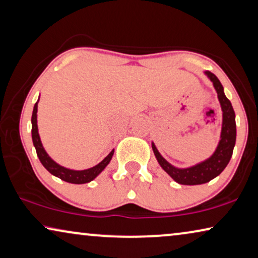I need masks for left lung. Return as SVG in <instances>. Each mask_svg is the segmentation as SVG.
<instances>
[{
  "label": "left lung",
  "mask_w": 258,
  "mask_h": 258,
  "mask_svg": "<svg viewBox=\"0 0 258 258\" xmlns=\"http://www.w3.org/2000/svg\"><path fill=\"white\" fill-rule=\"evenodd\" d=\"M205 75L213 83V87L218 94V99L220 103L222 111V126L220 140L215 148L214 153L209 159L202 161L192 167L177 168L169 163L164 157L157 151L156 146L152 142V148L157 162L170 177L183 185H198L210 182L221 174L224 169L227 167L230 157L233 155V149L236 141V124L235 112L229 99L226 97L224 87L220 81L211 72H204Z\"/></svg>",
  "instance_id": "1"
}]
</instances>
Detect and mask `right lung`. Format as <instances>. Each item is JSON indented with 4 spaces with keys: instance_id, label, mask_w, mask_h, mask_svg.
I'll return each mask as SVG.
<instances>
[{
    "instance_id": "obj_1",
    "label": "right lung",
    "mask_w": 258,
    "mask_h": 258,
    "mask_svg": "<svg viewBox=\"0 0 258 258\" xmlns=\"http://www.w3.org/2000/svg\"><path fill=\"white\" fill-rule=\"evenodd\" d=\"M38 102H39V99H38L37 103L33 106L32 118H31V122H32V130H31V133H32L33 146L34 148H36L37 155L39 157L41 164H43V166L47 169L52 175H54L55 177H59L60 179L64 180V182L73 183V184H84V183L91 182V180L97 177V176L104 170L107 164L110 163V161L113 156L114 149H112V151L110 152L109 155H107L102 162L96 164V166L92 168L84 169V170H73V169L64 168L62 166H60V164H57L55 161L52 160L51 156L46 153L45 148L43 147V144H41L39 133H38V125H37Z\"/></svg>"
}]
</instances>
